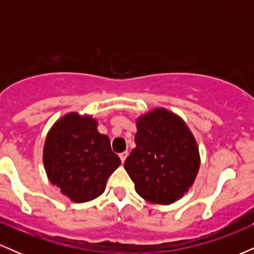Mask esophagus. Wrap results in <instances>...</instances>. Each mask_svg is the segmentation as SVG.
<instances>
[{
  "mask_svg": "<svg viewBox=\"0 0 254 254\" xmlns=\"http://www.w3.org/2000/svg\"><path fill=\"white\" fill-rule=\"evenodd\" d=\"M127 154H129V153H127V151H123V153L119 154V157H121V161H122V162L125 161V159H127Z\"/></svg>",
  "mask_w": 254,
  "mask_h": 254,
  "instance_id": "obj_1",
  "label": "esophagus"
}]
</instances>
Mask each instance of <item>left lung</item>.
<instances>
[{"label": "left lung", "mask_w": 254, "mask_h": 254, "mask_svg": "<svg viewBox=\"0 0 254 254\" xmlns=\"http://www.w3.org/2000/svg\"><path fill=\"white\" fill-rule=\"evenodd\" d=\"M136 148L124 167L145 200L171 204L196 179L199 153L196 139L178 116L156 109L137 121Z\"/></svg>", "instance_id": "1"}]
</instances>
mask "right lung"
<instances>
[{
    "label": "right lung",
    "instance_id": "obj_1",
    "mask_svg": "<svg viewBox=\"0 0 254 254\" xmlns=\"http://www.w3.org/2000/svg\"><path fill=\"white\" fill-rule=\"evenodd\" d=\"M97 121L69 113L54 125L44 147L50 182L76 203L100 196L121 159L110 138L97 130Z\"/></svg>",
    "mask_w": 254,
    "mask_h": 254
}]
</instances>
